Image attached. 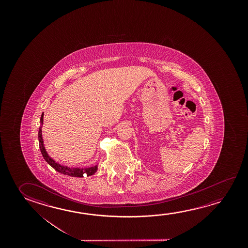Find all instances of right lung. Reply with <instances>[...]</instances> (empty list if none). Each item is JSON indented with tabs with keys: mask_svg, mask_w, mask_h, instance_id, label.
<instances>
[{
	"mask_svg": "<svg viewBox=\"0 0 248 248\" xmlns=\"http://www.w3.org/2000/svg\"><path fill=\"white\" fill-rule=\"evenodd\" d=\"M43 118H44V112H42L41 117V126L39 129V133H38V138H39V144H40V150H41L42 156L44 157L46 162L48 163L49 165L53 167L55 170L60 172L63 175H69L73 177H84V175L86 176H90L95 174L98 170V164L94 165L89 168H78V167H69L66 166L65 164H61L58 163L54 159L52 158L48 153L46 150L45 145H44V141L42 138V125H43Z\"/></svg>",
	"mask_w": 248,
	"mask_h": 248,
	"instance_id": "1",
	"label": "right lung"
}]
</instances>
